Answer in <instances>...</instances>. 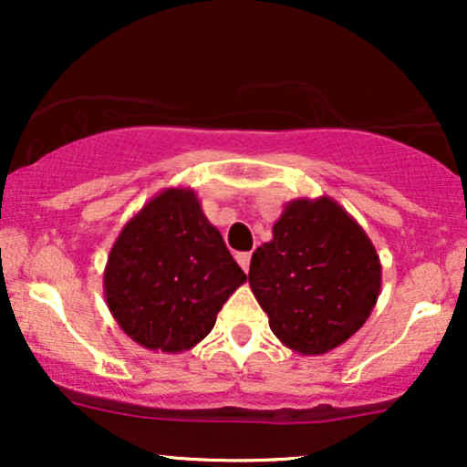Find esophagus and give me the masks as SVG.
Listing matches in <instances>:
<instances>
[{
	"label": "esophagus",
	"mask_w": 467,
	"mask_h": 467,
	"mask_svg": "<svg viewBox=\"0 0 467 467\" xmlns=\"http://www.w3.org/2000/svg\"><path fill=\"white\" fill-rule=\"evenodd\" d=\"M237 264L241 265V270L248 272L250 270V252H237Z\"/></svg>",
	"instance_id": "1"
}]
</instances>
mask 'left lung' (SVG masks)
Segmentation results:
<instances>
[{"label": "left lung", "instance_id": "left-lung-1", "mask_svg": "<svg viewBox=\"0 0 467 467\" xmlns=\"http://www.w3.org/2000/svg\"><path fill=\"white\" fill-rule=\"evenodd\" d=\"M250 289L287 349L320 356L371 316L382 264L360 223L331 197L285 203L272 241L254 250Z\"/></svg>", "mask_w": 467, "mask_h": 467}]
</instances>
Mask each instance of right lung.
I'll return each mask as SVG.
<instances>
[{"instance_id": "1", "label": "right lung", "mask_w": 467, "mask_h": 467, "mask_svg": "<svg viewBox=\"0 0 467 467\" xmlns=\"http://www.w3.org/2000/svg\"><path fill=\"white\" fill-rule=\"evenodd\" d=\"M245 278L197 192L171 186L122 226L107 256L103 289L133 342L182 353L211 334L219 309Z\"/></svg>"}]
</instances>
